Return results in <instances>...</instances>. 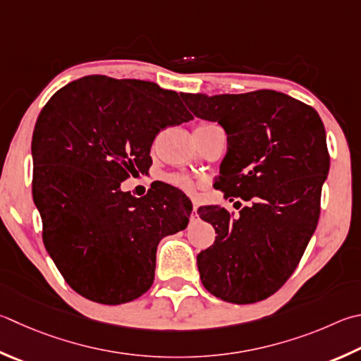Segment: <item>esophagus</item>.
<instances>
[{
    "instance_id": "esophagus-1",
    "label": "esophagus",
    "mask_w": 361,
    "mask_h": 361,
    "mask_svg": "<svg viewBox=\"0 0 361 361\" xmlns=\"http://www.w3.org/2000/svg\"><path fill=\"white\" fill-rule=\"evenodd\" d=\"M195 212H197V205H195V203H194V205H192V216H194Z\"/></svg>"
}]
</instances>
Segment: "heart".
<instances>
[{
    "label": "heart",
    "mask_w": 361,
    "mask_h": 361,
    "mask_svg": "<svg viewBox=\"0 0 361 361\" xmlns=\"http://www.w3.org/2000/svg\"><path fill=\"white\" fill-rule=\"evenodd\" d=\"M205 126H212V124H200L199 128H205ZM169 181L181 189H186V191H191L192 189L191 180L186 178V176H183V175H175V176H172V178H169Z\"/></svg>",
    "instance_id": "b5f03b06"
}]
</instances>
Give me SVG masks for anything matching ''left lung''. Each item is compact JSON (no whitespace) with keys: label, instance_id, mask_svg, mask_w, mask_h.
I'll return each mask as SVG.
<instances>
[{"label":"left lung","instance_id":"obj_1","mask_svg":"<svg viewBox=\"0 0 361 361\" xmlns=\"http://www.w3.org/2000/svg\"><path fill=\"white\" fill-rule=\"evenodd\" d=\"M188 107L227 134L216 188L251 202L237 218L219 205L197 209L218 233L197 255L202 284L228 303L265 300L290 278L317 227L330 169L324 123L273 90L188 94Z\"/></svg>","mask_w":361,"mask_h":361}]
</instances>
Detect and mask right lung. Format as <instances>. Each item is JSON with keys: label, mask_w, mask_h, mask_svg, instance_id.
Returning <instances> with one entry per match:
<instances>
[{"label": "right lung", "mask_w": 361, "mask_h": 361, "mask_svg": "<svg viewBox=\"0 0 361 361\" xmlns=\"http://www.w3.org/2000/svg\"><path fill=\"white\" fill-rule=\"evenodd\" d=\"M188 93L135 78L87 75L58 90L32 133V199L47 252L66 283L102 305L153 284L159 241L185 231L192 203L166 183L121 189L148 172L161 129L192 120Z\"/></svg>", "instance_id": "right-lung-1"}]
</instances>
